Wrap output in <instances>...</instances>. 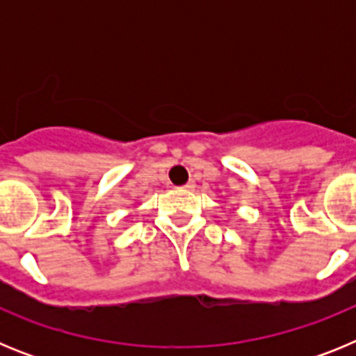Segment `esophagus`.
<instances>
[{"mask_svg": "<svg viewBox=\"0 0 356 356\" xmlns=\"http://www.w3.org/2000/svg\"><path fill=\"white\" fill-rule=\"evenodd\" d=\"M194 187H196V184H194V181H187V184H185L181 188H185V191H194Z\"/></svg>", "mask_w": 356, "mask_h": 356, "instance_id": "esophagus-1", "label": "esophagus"}]
</instances>
